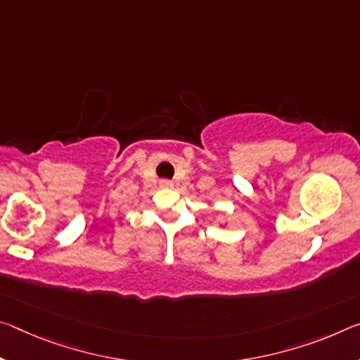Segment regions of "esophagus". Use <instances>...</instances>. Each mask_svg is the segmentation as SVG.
Wrapping results in <instances>:
<instances>
[{
	"label": "esophagus",
	"instance_id": "1",
	"mask_svg": "<svg viewBox=\"0 0 360 360\" xmlns=\"http://www.w3.org/2000/svg\"><path fill=\"white\" fill-rule=\"evenodd\" d=\"M160 187H163V189H171V187H173V182L168 179H162L160 181Z\"/></svg>",
	"mask_w": 360,
	"mask_h": 360
}]
</instances>
